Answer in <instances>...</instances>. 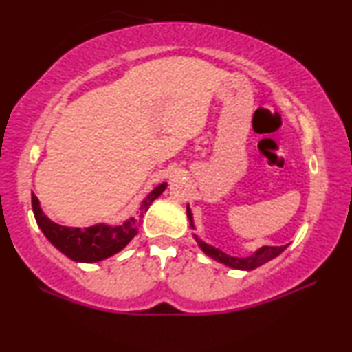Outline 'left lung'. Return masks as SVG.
<instances>
[{
	"label": "left lung",
	"mask_w": 352,
	"mask_h": 352,
	"mask_svg": "<svg viewBox=\"0 0 352 352\" xmlns=\"http://www.w3.org/2000/svg\"><path fill=\"white\" fill-rule=\"evenodd\" d=\"M186 215H188V219H190L191 228H195V225H192V214H191L190 207H186ZM195 239H196V242H197V245H199L201 249H202V252H204L206 255H209L210 258L220 261V263L230 266V268H234V270H245V271H250V270L258 268V266L265 265L266 261L276 258L277 255L282 254V252H284V250L287 249V245H280V247L263 245V247H260V249L256 250L255 254H252V255H249V256H244V258H239V256H231V255L225 254L223 250L215 249L214 245L206 244V242L201 241L199 237H197L196 234H195Z\"/></svg>",
	"instance_id": "obj_1"
}]
</instances>
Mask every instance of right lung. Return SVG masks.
<instances>
[{"label":"right lung","mask_w":352,"mask_h":352,"mask_svg":"<svg viewBox=\"0 0 352 352\" xmlns=\"http://www.w3.org/2000/svg\"><path fill=\"white\" fill-rule=\"evenodd\" d=\"M167 183H161L142 201L140 210L137 212V217L126 220L120 226H110L105 223H98L89 228H72L54 223L43 214L39 207L38 197L32 192V207L34 219L38 226L41 228L44 236L49 242L67 255L68 258L78 263H96V261L105 260L108 256L118 254L132 241V237L137 234V228L140 225L142 217L145 215L148 207L157 196L162 195L166 190Z\"/></svg>","instance_id":"1"}]
</instances>
